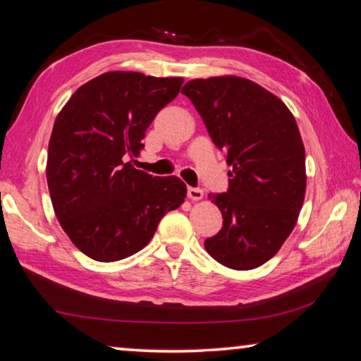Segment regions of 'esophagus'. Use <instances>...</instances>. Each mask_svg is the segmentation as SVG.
<instances>
[{
    "label": "esophagus",
    "instance_id": "obj_1",
    "mask_svg": "<svg viewBox=\"0 0 361 361\" xmlns=\"http://www.w3.org/2000/svg\"><path fill=\"white\" fill-rule=\"evenodd\" d=\"M188 197L191 200H200L204 197V191L199 188H188Z\"/></svg>",
    "mask_w": 361,
    "mask_h": 361
}]
</instances>
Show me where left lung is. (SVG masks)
I'll return each mask as SVG.
<instances>
[{
	"label": "left lung",
	"mask_w": 361,
	"mask_h": 361,
	"mask_svg": "<svg viewBox=\"0 0 361 361\" xmlns=\"http://www.w3.org/2000/svg\"><path fill=\"white\" fill-rule=\"evenodd\" d=\"M226 152L229 189L209 194L223 228L205 240L213 259L235 271L259 267L295 229L305 195V151L295 116L250 79H192L181 89Z\"/></svg>",
	"instance_id": "8db88e82"
}]
</instances>
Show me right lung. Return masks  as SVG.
<instances>
[{
	"label": "right lung",
	"instance_id": "add662e5",
	"mask_svg": "<svg viewBox=\"0 0 361 361\" xmlns=\"http://www.w3.org/2000/svg\"><path fill=\"white\" fill-rule=\"evenodd\" d=\"M183 78L108 71L82 84L59 113L46 176L62 229L89 258L113 262L148 245L162 216L185 202L178 176L133 167L156 114Z\"/></svg>",
	"mask_w": 361,
	"mask_h": 361
}]
</instances>
